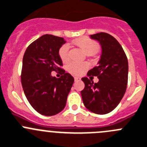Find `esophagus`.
Here are the masks:
<instances>
[{
	"instance_id": "esophagus-1",
	"label": "esophagus",
	"mask_w": 147,
	"mask_h": 147,
	"mask_svg": "<svg viewBox=\"0 0 147 147\" xmlns=\"http://www.w3.org/2000/svg\"><path fill=\"white\" fill-rule=\"evenodd\" d=\"M74 80L76 81H80L81 80V78L80 77H77V76H75L74 77Z\"/></svg>"
}]
</instances>
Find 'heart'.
<instances>
[{
    "label": "heart",
    "mask_w": 147,
    "mask_h": 147,
    "mask_svg": "<svg viewBox=\"0 0 147 147\" xmlns=\"http://www.w3.org/2000/svg\"><path fill=\"white\" fill-rule=\"evenodd\" d=\"M73 43L80 47L86 54L95 53L99 48L97 42L86 37L77 39L73 41ZM58 55L63 62H68L69 60V45L68 44L63 45L58 50ZM88 68L89 65L86 63L71 62L67 66V70L71 74L79 76L82 74Z\"/></svg>",
    "instance_id": "heart-1"
}]
</instances>
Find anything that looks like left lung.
I'll return each mask as SVG.
<instances>
[{
  "label": "left lung",
  "instance_id": "obj_1",
  "mask_svg": "<svg viewBox=\"0 0 147 147\" xmlns=\"http://www.w3.org/2000/svg\"><path fill=\"white\" fill-rule=\"evenodd\" d=\"M100 42L102 55L98 65L89 70L88 76H97L94 83L82 78L85 87L81 92L85 107L96 114L109 113L118 106L124 96L128 84V59L122 46L107 33L90 35Z\"/></svg>",
  "mask_w": 147,
  "mask_h": 147
}]
</instances>
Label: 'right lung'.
I'll return each instance as SVG.
<instances>
[{"mask_svg": "<svg viewBox=\"0 0 147 147\" xmlns=\"http://www.w3.org/2000/svg\"><path fill=\"white\" fill-rule=\"evenodd\" d=\"M63 37L45 34L31 43L23 57L21 81L26 99L40 114L52 116L62 111L74 79L61 68L59 48L65 44ZM61 70L58 79L52 71Z\"/></svg>", "mask_w": 147, "mask_h": 147, "instance_id": "obj_1", "label": "right lung"}]
</instances>
